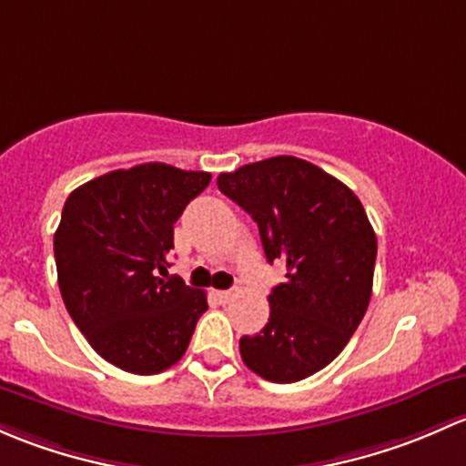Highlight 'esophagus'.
Instances as JSON below:
<instances>
[{
    "mask_svg": "<svg viewBox=\"0 0 466 466\" xmlns=\"http://www.w3.org/2000/svg\"><path fill=\"white\" fill-rule=\"evenodd\" d=\"M233 291H215V299H218L219 300V303H222V305H227V303H231V300H233Z\"/></svg>",
    "mask_w": 466,
    "mask_h": 466,
    "instance_id": "1",
    "label": "esophagus"
}]
</instances>
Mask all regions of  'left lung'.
Returning a JSON list of instances; mask_svg holds the SVG:
<instances>
[{"instance_id":"left-lung-1","label":"left lung","mask_w":466,"mask_h":466,"mask_svg":"<svg viewBox=\"0 0 466 466\" xmlns=\"http://www.w3.org/2000/svg\"><path fill=\"white\" fill-rule=\"evenodd\" d=\"M218 188L258 224L267 260L287 267L268 323L239 339L248 370L294 383L348 345L372 296L377 235L357 195L314 163L271 157L222 172Z\"/></svg>"}]
</instances>
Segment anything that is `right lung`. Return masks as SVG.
Masks as SVG:
<instances>
[{
    "instance_id": "1",
    "label": "right lung",
    "mask_w": 466,
    "mask_h": 466,
    "mask_svg": "<svg viewBox=\"0 0 466 466\" xmlns=\"http://www.w3.org/2000/svg\"><path fill=\"white\" fill-rule=\"evenodd\" d=\"M210 172L141 163L76 188L54 235L57 285L91 348L134 375L184 357L206 294L167 276L175 222Z\"/></svg>"
}]
</instances>
